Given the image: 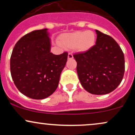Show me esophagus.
Instances as JSON below:
<instances>
[{"label": "esophagus", "mask_w": 135, "mask_h": 135, "mask_svg": "<svg viewBox=\"0 0 135 135\" xmlns=\"http://www.w3.org/2000/svg\"><path fill=\"white\" fill-rule=\"evenodd\" d=\"M73 58H74V56H73V55L72 53L68 54V59H72Z\"/></svg>", "instance_id": "1"}]
</instances>
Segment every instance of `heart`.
I'll list each match as a JSON object with an SVG mask.
<instances>
[{
  "mask_svg": "<svg viewBox=\"0 0 135 135\" xmlns=\"http://www.w3.org/2000/svg\"><path fill=\"white\" fill-rule=\"evenodd\" d=\"M96 39V35L93 31L80 30L61 34L58 38V42L63 47L86 52L94 46Z\"/></svg>",
  "mask_w": 135,
  "mask_h": 135,
  "instance_id": "b5f03b06",
  "label": "heart"
}]
</instances>
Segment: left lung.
<instances>
[{"mask_svg":"<svg viewBox=\"0 0 135 135\" xmlns=\"http://www.w3.org/2000/svg\"><path fill=\"white\" fill-rule=\"evenodd\" d=\"M96 44L89 51L74 55L83 87L93 94L112 92L121 83L125 70L124 56L112 37L96 30Z\"/></svg>","mask_w":135,"mask_h":135,"instance_id":"left-lung-1","label":"left lung"}]
</instances>
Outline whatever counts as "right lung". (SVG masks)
I'll list each match as a JSON object with an SVG mask.
<instances>
[{
	"label": "right lung",
	"mask_w": 135,
	"mask_h": 135,
	"mask_svg": "<svg viewBox=\"0 0 135 135\" xmlns=\"http://www.w3.org/2000/svg\"><path fill=\"white\" fill-rule=\"evenodd\" d=\"M47 29L34 30L16 42L10 60L11 74L21 93L35 100L49 97L58 88L68 52H51Z\"/></svg>",
	"instance_id": "right-lung-1"
}]
</instances>
